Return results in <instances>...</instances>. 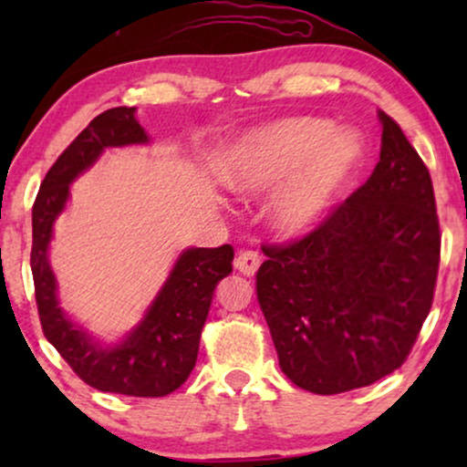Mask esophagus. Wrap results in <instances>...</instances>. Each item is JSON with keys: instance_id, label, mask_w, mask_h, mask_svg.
<instances>
[{"instance_id": "1", "label": "esophagus", "mask_w": 467, "mask_h": 467, "mask_svg": "<svg viewBox=\"0 0 467 467\" xmlns=\"http://www.w3.org/2000/svg\"><path fill=\"white\" fill-rule=\"evenodd\" d=\"M261 257L254 251H242L238 257H235V270L244 274V276H254V272L259 270Z\"/></svg>"}]
</instances>
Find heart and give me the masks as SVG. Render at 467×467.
I'll return each instance as SVG.
<instances>
[{"instance_id":"1","label":"heart","mask_w":467,"mask_h":467,"mask_svg":"<svg viewBox=\"0 0 467 467\" xmlns=\"http://www.w3.org/2000/svg\"><path fill=\"white\" fill-rule=\"evenodd\" d=\"M363 161V142L323 117H285L246 131L216 159V176L235 195L276 189L267 221L283 238L318 229Z\"/></svg>"}]
</instances>
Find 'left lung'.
I'll use <instances>...</instances> for the list:
<instances>
[{
    "label": "left lung",
    "instance_id": "8db88e82",
    "mask_svg": "<svg viewBox=\"0 0 467 467\" xmlns=\"http://www.w3.org/2000/svg\"><path fill=\"white\" fill-rule=\"evenodd\" d=\"M380 161L325 223L289 246H264L257 299L280 369L334 395L406 361L430 315L440 225L430 170L379 110Z\"/></svg>",
    "mask_w": 467,
    "mask_h": 467
}]
</instances>
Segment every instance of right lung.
Segmentation results:
<instances>
[{"label":"right lung","mask_w":467,"mask_h":467,"mask_svg":"<svg viewBox=\"0 0 467 467\" xmlns=\"http://www.w3.org/2000/svg\"><path fill=\"white\" fill-rule=\"evenodd\" d=\"M149 142L136 108L119 106L101 112L48 170L31 213V274L44 336L87 385L131 398H163L189 379L216 285L232 274L234 248H184L142 321L117 344L101 342L66 315L57 296L48 248L76 178L93 168L106 149Z\"/></svg>","instance_id":"right-lung-1"}]
</instances>
